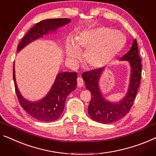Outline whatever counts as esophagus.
Instances as JSON below:
<instances>
[{"mask_svg": "<svg viewBox=\"0 0 156 156\" xmlns=\"http://www.w3.org/2000/svg\"><path fill=\"white\" fill-rule=\"evenodd\" d=\"M77 83H78V86L79 87H81L84 84V82H83V78L81 77H78L77 78Z\"/></svg>", "mask_w": 156, "mask_h": 156, "instance_id": "1", "label": "esophagus"}]
</instances>
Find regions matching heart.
<instances>
[{"label":"heart","instance_id":"1","mask_svg":"<svg viewBox=\"0 0 156 156\" xmlns=\"http://www.w3.org/2000/svg\"><path fill=\"white\" fill-rule=\"evenodd\" d=\"M125 37L121 32L106 27L83 31L74 42H68L65 55L69 63L75 65L80 59L79 52L85 50L83 59L89 69L104 68L115 57L124 45Z\"/></svg>","mask_w":156,"mask_h":156}]
</instances>
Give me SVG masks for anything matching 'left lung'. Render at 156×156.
<instances>
[{
  "mask_svg": "<svg viewBox=\"0 0 156 156\" xmlns=\"http://www.w3.org/2000/svg\"><path fill=\"white\" fill-rule=\"evenodd\" d=\"M120 60L128 62L130 66V77L126 94L118 102L107 100L101 93L99 80L105 70L104 67L83 73L82 77L85 81V87L92 94L91 101L87 109L88 113L94 121L108 124L120 120L127 114L135 99L141 76V61L135 39L129 52Z\"/></svg>",
  "mask_w": 156,
  "mask_h": 156,
  "instance_id": "left-lung-1",
  "label": "left lung"
}]
</instances>
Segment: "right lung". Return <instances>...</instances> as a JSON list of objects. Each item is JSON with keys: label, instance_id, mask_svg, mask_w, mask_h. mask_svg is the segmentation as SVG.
<instances>
[{"label": "right lung", "instance_id": "add662e5", "mask_svg": "<svg viewBox=\"0 0 156 156\" xmlns=\"http://www.w3.org/2000/svg\"><path fill=\"white\" fill-rule=\"evenodd\" d=\"M71 22L70 19H50L37 23L31 28L19 43L17 52L27 45L43 36L54 33L58 28ZM13 79L15 92L20 105L27 112L36 119L43 122H52L57 120L63 112L65 101L68 95L76 90L77 73L76 72H62L56 76L51 89L45 97L40 100L31 101L25 99L18 89L15 79V63L13 66Z\"/></svg>", "mask_w": 156, "mask_h": 156}]
</instances>
